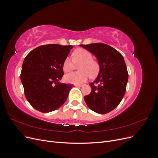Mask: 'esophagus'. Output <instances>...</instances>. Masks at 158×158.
Wrapping results in <instances>:
<instances>
[{
    "mask_svg": "<svg viewBox=\"0 0 158 158\" xmlns=\"http://www.w3.org/2000/svg\"><path fill=\"white\" fill-rule=\"evenodd\" d=\"M75 86H76V87H82V85H81V84H75Z\"/></svg>",
    "mask_w": 158,
    "mask_h": 158,
    "instance_id": "esophagus-1",
    "label": "esophagus"
}]
</instances>
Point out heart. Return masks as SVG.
<instances>
[{"instance_id": "obj_1", "label": "heart", "mask_w": 158, "mask_h": 158, "mask_svg": "<svg viewBox=\"0 0 158 158\" xmlns=\"http://www.w3.org/2000/svg\"><path fill=\"white\" fill-rule=\"evenodd\" d=\"M75 64H79L78 73H72L64 76L66 82L78 84L84 82L89 75L90 78L96 76L99 71V64L96 60L92 59V55L84 49H76L73 52V59L66 57L63 63L64 73H69L74 68Z\"/></svg>"}]
</instances>
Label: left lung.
Instances as JSON below:
<instances>
[{
  "instance_id": "left-lung-1",
  "label": "left lung",
  "mask_w": 158,
  "mask_h": 158,
  "mask_svg": "<svg viewBox=\"0 0 158 158\" xmlns=\"http://www.w3.org/2000/svg\"><path fill=\"white\" fill-rule=\"evenodd\" d=\"M96 57L99 64L98 77L89 85L92 91L84 99L88 107L99 114L115 109L126 92L128 74L123 55L104 44L80 45Z\"/></svg>"
}]
</instances>
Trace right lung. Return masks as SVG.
Returning a JSON list of instances; mask_svg holds the SVG:
<instances>
[{"label": "right lung", "instance_id": "add662e5", "mask_svg": "<svg viewBox=\"0 0 158 158\" xmlns=\"http://www.w3.org/2000/svg\"><path fill=\"white\" fill-rule=\"evenodd\" d=\"M72 45H41L23 60L20 74L25 96L31 106L42 113L59 109L64 103L73 85L60 82L64 74L63 63Z\"/></svg>", "mask_w": 158, "mask_h": 158}]
</instances>
